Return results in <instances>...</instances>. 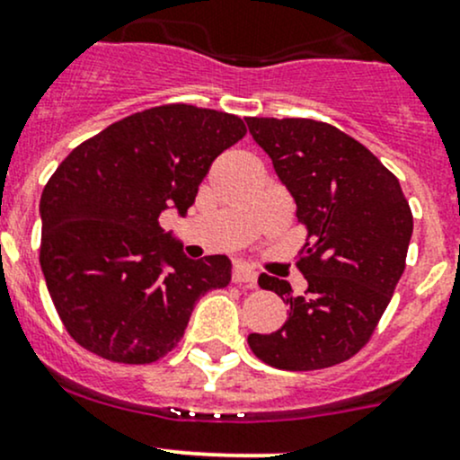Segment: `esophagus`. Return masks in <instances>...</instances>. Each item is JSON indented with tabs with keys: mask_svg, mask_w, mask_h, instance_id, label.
<instances>
[{
	"mask_svg": "<svg viewBox=\"0 0 460 460\" xmlns=\"http://www.w3.org/2000/svg\"><path fill=\"white\" fill-rule=\"evenodd\" d=\"M232 280L236 285H248V288H256V271L250 268H243V265H236L234 271H232Z\"/></svg>",
	"mask_w": 460,
	"mask_h": 460,
	"instance_id": "obj_1",
	"label": "esophagus"
}]
</instances>
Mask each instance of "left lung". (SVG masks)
Wrapping results in <instances>:
<instances>
[{
	"mask_svg": "<svg viewBox=\"0 0 460 460\" xmlns=\"http://www.w3.org/2000/svg\"><path fill=\"white\" fill-rule=\"evenodd\" d=\"M256 145L307 226L298 268L305 296L288 280L259 285L289 305L274 333H250L259 359L283 370H315L353 358L377 327L406 268L412 212L397 177L367 146L327 122L245 118Z\"/></svg>",
	"mask_w": 460,
	"mask_h": 460,
	"instance_id": "left-lung-1",
	"label": "left lung"
}]
</instances>
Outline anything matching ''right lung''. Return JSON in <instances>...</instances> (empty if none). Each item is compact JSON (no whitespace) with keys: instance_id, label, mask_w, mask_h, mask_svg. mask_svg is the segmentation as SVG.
<instances>
[{"instance_id":"right-lung-1","label":"right lung","mask_w":460,"mask_h":460,"mask_svg":"<svg viewBox=\"0 0 460 460\" xmlns=\"http://www.w3.org/2000/svg\"><path fill=\"white\" fill-rule=\"evenodd\" d=\"M243 136L232 113L162 105L113 122L58 164L39 204V261L83 349L155 362L177 347L197 300L228 288V256L189 259L160 215L186 217L215 157Z\"/></svg>"}]
</instances>
